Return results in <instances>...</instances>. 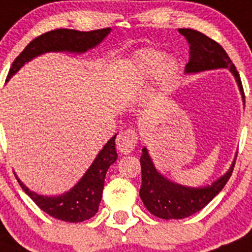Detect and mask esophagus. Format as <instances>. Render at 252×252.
<instances>
[{
    "instance_id": "obj_1",
    "label": "esophagus",
    "mask_w": 252,
    "mask_h": 252,
    "mask_svg": "<svg viewBox=\"0 0 252 252\" xmlns=\"http://www.w3.org/2000/svg\"><path fill=\"white\" fill-rule=\"evenodd\" d=\"M137 139L138 137L137 134H135V131H121L117 138V149L121 152V153H130V152L135 148V146H137Z\"/></svg>"
}]
</instances>
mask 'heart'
<instances>
[{"mask_svg": "<svg viewBox=\"0 0 252 252\" xmlns=\"http://www.w3.org/2000/svg\"><path fill=\"white\" fill-rule=\"evenodd\" d=\"M133 69L143 79H151L156 75L158 88L168 92L176 80L178 65L172 58H164L158 50H142L133 58Z\"/></svg>", "mask_w": 252, "mask_h": 252, "instance_id": "heart-1", "label": "heart"}]
</instances>
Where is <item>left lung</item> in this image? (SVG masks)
<instances>
[{
  "label": "left lung",
  "instance_id": "left-lung-1",
  "mask_svg": "<svg viewBox=\"0 0 252 252\" xmlns=\"http://www.w3.org/2000/svg\"><path fill=\"white\" fill-rule=\"evenodd\" d=\"M181 35L189 44V61L186 65V74L207 71L215 69H228L239 87L242 101L245 103L241 79L231 59L220 44L208 36L192 29H180ZM142 186L139 196L147 210L154 216L164 220H181L202 210L216 194L225 187L235 167L233 159L230 169L219 180L202 187H188L176 183L163 176L154 165L147 147L142 149Z\"/></svg>",
  "mask_w": 252,
  "mask_h": 252
}]
</instances>
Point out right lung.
Segmentation results:
<instances>
[{
  "label": "right lung",
  "mask_w": 252,
  "mask_h": 252,
  "mask_svg": "<svg viewBox=\"0 0 252 252\" xmlns=\"http://www.w3.org/2000/svg\"><path fill=\"white\" fill-rule=\"evenodd\" d=\"M110 31H112L110 27L89 31V32L69 30V29H58V30L50 31V32L38 36L33 38L32 41L25 47L24 51L15 59L8 71L7 80H10L26 63L42 54L87 53L88 50L98 46L104 38L109 35ZM115 137L117 134L106 142L85 174L74 187L70 188L65 193L59 194V196H42V194L30 191L19 180L17 176L16 178L19 181L22 189L26 192V194H29L33 202L54 219L65 222H81L92 219L99 210L106 172L118 158L117 151H115Z\"/></svg>",
  "instance_id": "1"
}]
</instances>
